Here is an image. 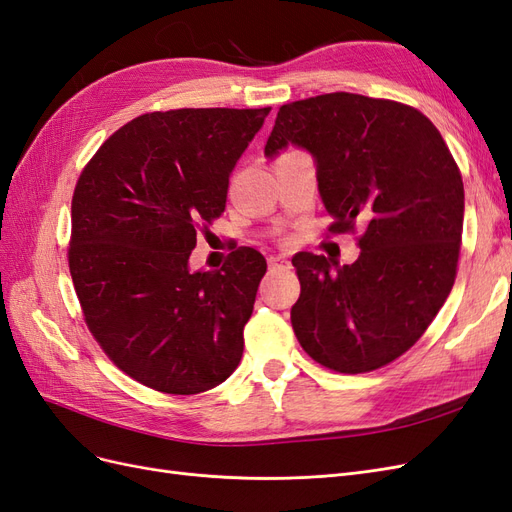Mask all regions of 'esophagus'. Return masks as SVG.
<instances>
[{
	"instance_id": "1",
	"label": "esophagus",
	"mask_w": 512,
	"mask_h": 512,
	"mask_svg": "<svg viewBox=\"0 0 512 512\" xmlns=\"http://www.w3.org/2000/svg\"><path fill=\"white\" fill-rule=\"evenodd\" d=\"M268 266H270L272 270H276V268H289V261H287L285 257L274 255V257H270V259H268Z\"/></svg>"
}]
</instances>
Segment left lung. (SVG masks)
I'll return each instance as SVG.
<instances>
[{
	"instance_id": "1",
	"label": "left lung",
	"mask_w": 512,
	"mask_h": 512,
	"mask_svg": "<svg viewBox=\"0 0 512 512\" xmlns=\"http://www.w3.org/2000/svg\"><path fill=\"white\" fill-rule=\"evenodd\" d=\"M309 150L334 223L356 231L352 266L324 255L291 259L300 298L291 326L315 362L369 373L410 349L455 285L463 233V180L440 130L397 100L349 92L283 105L266 143Z\"/></svg>"
}]
</instances>
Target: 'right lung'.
Listing matches in <instances>:
<instances>
[{
    "label": "right lung",
    "mask_w": 512,
    "mask_h": 512,
    "mask_svg": "<svg viewBox=\"0 0 512 512\" xmlns=\"http://www.w3.org/2000/svg\"><path fill=\"white\" fill-rule=\"evenodd\" d=\"M264 109H171L124 124L72 195L68 266L92 337L115 367L167 394L210 390L236 371L266 259L229 253L221 270L188 257L225 212L229 175Z\"/></svg>",
    "instance_id": "1"
}]
</instances>
